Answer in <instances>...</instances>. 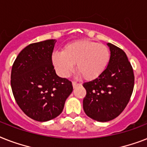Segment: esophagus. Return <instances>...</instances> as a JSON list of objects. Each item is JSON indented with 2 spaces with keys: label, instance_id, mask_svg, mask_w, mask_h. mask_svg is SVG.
<instances>
[{
  "label": "esophagus",
  "instance_id": "1",
  "mask_svg": "<svg viewBox=\"0 0 147 147\" xmlns=\"http://www.w3.org/2000/svg\"><path fill=\"white\" fill-rule=\"evenodd\" d=\"M79 85H81V84H78V83H77V82H72V86H73L74 88H76V87H78V86H79Z\"/></svg>",
  "mask_w": 147,
  "mask_h": 147
}]
</instances>
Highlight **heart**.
Instances as JSON below:
<instances>
[{
  "label": "heart",
  "mask_w": 147,
  "mask_h": 147,
  "mask_svg": "<svg viewBox=\"0 0 147 147\" xmlns=\"http://www.w3.org/2000/svg\"><path fill=\"white\" fill-rule=\"evenodd\" d=\"M110 51L107 46L90 40L69 43L63 52H54L51 60L57 73L62 77L69 76L75 69L83 78L93 80L106 70L110 61Z\"/></svg>",
  "instance_id": "1"
}]
</instances>
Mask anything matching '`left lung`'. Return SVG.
I'll return each mask as SVG.
<instances>
[{
  "instance_id": "1",
  "label": "left lung",
  "mask_w": 147,
  "mask_h": 147,
  "mask_svg": "<svg viewBox=\"0 0 147 147\" xmlns=\"http://www.w3.org/2000/svg\"><path fill=\"white\" fill-rule=\"evenodd\" d=\"M111 52L108 66L98 78L83 84L86 96L83 108L88 117L109 121L119 116L127 107L134 85L133 68L121 49L107 44Z\"/></svg>"
}]
</instances>
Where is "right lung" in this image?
Masks as SVG:
<instances>
[{
	"instance_id": "1",
	"label": "right lung",
	"mask_w": 147,
	"mask_h": 147,
	"mask_svg": "<svg viewBox=\"0 0 147 147\" xmlns=\"http://www.w3.org/2000/svg\"><path fill=\"white\" fill-rule=\"evenodd\" d=\"M56 42L51 39L28 45L12 66L10 83L16 102L38 121L58 116L73 90L71 82L55 71L51 57Z\"/></svg>"
}]
</instances>
